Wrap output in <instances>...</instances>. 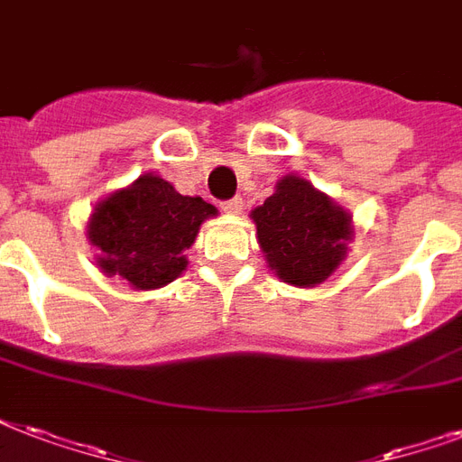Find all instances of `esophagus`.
Returning a JSON list of instances; mask_svg holds the SVG:
<instances>
[{
  "instance_id": "esophagus-1",
  "label": "esophagus",
  "mask_w": 462,
  "mask_h": 462,
  "mask_svg": "<svg viewBox=\"0 0 462 462\" xmlns=\"http://www.w3.org/2000/svg\"><path fill=\"white\" fill-rule=\"evenodd\" d=\"M242 208H245V203H242L239 196H235V199H230V201H223V210L225 213H230V216H239Z\"/></svg>"
}]
</instances>
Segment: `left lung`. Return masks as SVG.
Returning a JSON list of instances; mask_svg holds the SVG:
<instances>
[{"instance_id": "8db88e82", "label": "left lung", "mask_w": 462, "mask_h": 462, "mask_svg": "<svg viewBox=\"0 0 462 462\" xmlns=\"http://www.w3.org/2000/svg\"><path fill=\"white\" fill-rule=\"evenodd\" d=\"M261 252L282 282L321 285L347 256L352 216L307 180L285 174L263 206L252 210Z\"/></svg>"}]
</instances>
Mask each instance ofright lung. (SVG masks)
Listing matches in <instances>:
<instances>
[{
	"label": "right lung",
	"instance_id": "add662e5",
	"mask_svg": "<svg viewBox=\"0 0 462 462\" xmlns=\"http://www.w3.org/2000/svg\"><path fill=\"white\" fill-rule=\"evenodd\" d=\"M217 216L201 196H181L158 174H141L126 189L97 203L88 242L97 268L119 275L134 290L162 288L187 271V252L206 217Z\"/></svg>",
	"mask_w": 462,
	"mask_h": 462
}]
</instances>
